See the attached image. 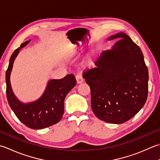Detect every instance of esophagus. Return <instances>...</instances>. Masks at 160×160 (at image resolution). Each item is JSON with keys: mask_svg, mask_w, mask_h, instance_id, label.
<instances>
[{"mask_svg": "<svg viewBox=\"0 0 160 160\" xmlns=\"http://www.w3.org/2000/svg\"><path fill=\"white\" fill-rule=\"evenodd\" d=\"M76 81H77V83H78V84L82 83V82H83V81H84V79H83V78L82 76V75L80 74V73L76 75Z\"/></svg>", "mask_w": 160, "mask_h": 160, "instance_id": "esophagus-1", "label": "esophagus"}]
</instances>
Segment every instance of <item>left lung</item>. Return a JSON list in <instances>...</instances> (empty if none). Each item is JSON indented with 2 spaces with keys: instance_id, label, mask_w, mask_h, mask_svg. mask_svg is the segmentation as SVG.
Masks as SVG:
<instances>
[{
  "instance_id": "left-lung-1",
  "label": "left lung",
  "mask_w": 160,
  "mask_h": 160,
  "mask_svg": "<svg viewBox=\"0 0 160 160\" xmlns=\"http://www.w3.org/2000/svg\"><path fill=\"white\" fill-rule=\"evenodd\" d=\"M112 50L103 51L94 68L83 71L91 89V105L99 119L120 124L142 109L148 92V71L142 50L123 32Z\"/></svg>"
}]
</instances>
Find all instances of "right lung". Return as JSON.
<instances>
[{
    "label": "right lung",
    "mask_w": 160,
    "mask_h": 160,
    "mask_svg": "<svg viewBox=\"0 0 160 160\" xmlns=\"http://www.w3.org/2000/svg\"><path fill=\"white\" fill-rule=\"evenodd\" d=\"M29 42L27 41L22 43L11 55L5 75L6 94L9 106L21 122L31 129H43L61 120L64 112L65 97L76 85V80L73 74L67 75L62 79L51 80L43 95L37 101L28 103L18 101L12 92L10 73L20 49Z\"/></svg>",
    "instance_id": "1"
}]
</instances>
